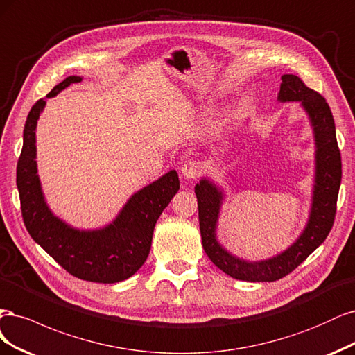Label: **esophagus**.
<instances>
[{"label":"esophagus","instance_id":"1","mask_svg":"<svg viewBox=\"0 0 355 355\" xmlns=\"http://www.w3.org/2000/svg\"><path fill=\"white\" fill-rule=\"evenodd\" d=\"M181 174L186 180H194L200 174V166L196 161H189L181 166Z\"/></svg>","mask_w":355,"mask_h":355}]
</instances>
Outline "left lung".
Returning a JSON list of instances; mask_svg holds the SVG:
<instances>
[{"label": "left lung", "instance_id": "8db88e82", "mask_svg": "<svg viewBox=\"0 0 355 355\" xmlns=\"http://www.w3.org/2000/svg\"><path fill=\"white\" fill-rule=\"evenodd\" d=\"M279 101H301L310 118L315 141V177L310 218L296 242L282 254L250 262L232 255L216 240L224 193L208 178L194 187L199 208V225L205 252L214 264L228 276L243 282H276L288 276L306 257L322 245L335 221L338 193L342 178L340 152L336 141L335 121L327 101L317 91L308 88L301 78L283 75Z\"/></svg>", "mask_w": 355, "mask_h": 355}]
</instances>
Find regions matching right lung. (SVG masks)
Returning a JSON list of instances; mask_svg holds the SVG:
<instances>
[{
  "instance_id": "right-lung-1",
  "label": "right lung",
  "mask_w": 355,
  "mask_h": 355,
  "mask_svg": "<svg viewBox=\"0 0 355 355\" xmlns=\"http://www.w3.org/2000/svg\"><path fill=\"white\" fill-rule=\"evenodd\" d=\"M81 76H67L55 85L54 97ZM45 100L32 106L24 130L17 162V190L24 223L31 237L72 276L94 283H118L131 277L150 252L155 224L180 190L177 171L134 193L112 224L98 230H78L53 215L45 203L37 174L35 130Z\"/></svg>"
}]
</instances>
